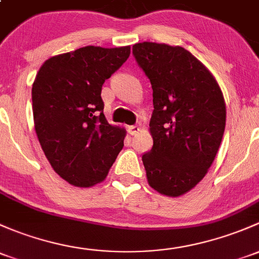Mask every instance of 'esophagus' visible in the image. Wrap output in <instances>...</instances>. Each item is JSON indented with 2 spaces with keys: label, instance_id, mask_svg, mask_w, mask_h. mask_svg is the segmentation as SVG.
<instances>
[{
  "label": "esophagus",
  "instance_id": "1",
  "mask_svg": "<svg viewBox=\"0 0 259 259\" xmlns=\"http://www.w3.org/2000/svg\"><path fill=\"white\" fill-rule=\"evenodd\" d=\"M138 132H139L138 125H130V126H127V133H129L130 135H135Z\"/></svg>",
  "mask_w": 259,
  "mask_h": 259
}]
</instances>
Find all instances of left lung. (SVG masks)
Here are the masks:
<instances>
[{"label": "left lung", "instance_id": "8db88e82", "mask_svg": "<svg viewBox=\"0 0 259 259\" xmlns=\"http://www.w3.org/2000/svg\"><path fill=\"white\" fill-rule=\"evenodd\" d=\"M133 54L152 88L154 145L143 155L149 185L178 197L213 162L225 133V99L213 75L185 48L143 42Z\"/></svg>", "mask_w": 259, "mask_h": 259}]
</instances>
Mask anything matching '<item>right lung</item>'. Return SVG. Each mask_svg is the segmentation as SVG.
Listing matches in <instances>:
<instances>
[{
    "instance_id": "right-lung-1",
    "label": "right lung",
    "mask_w": 259,
    "mask_h": 259,
    "mask_svg": "<svg viewBox=\"0 0 259 259\" xmlns=\"http://www.w3.org/2000/svg\"><path fill=\"white\" fill-rule=\"evenodd\" d=\"M130 54V47L88 46L52 57L32 87L34 129L57 174L89 187L107 178L124 146L125 130L107 121L102 87Z\"/></svg>"
}]
</instances>
